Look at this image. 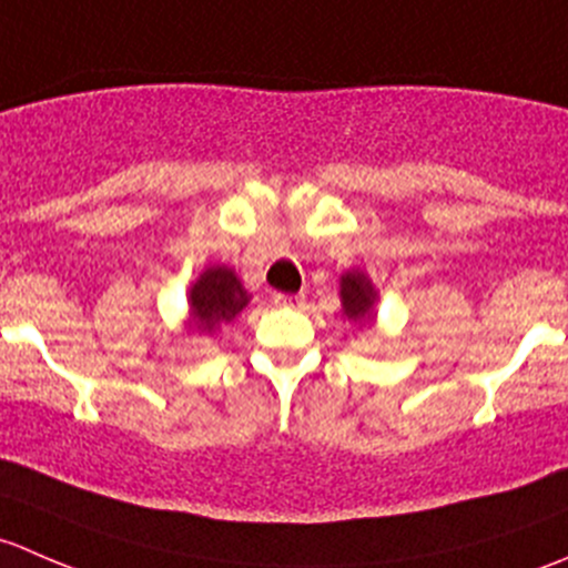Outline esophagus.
Returning a JSON list of instances; mask_svg holds the SVG:
<instances>
[{
	"instance_id": "1",
	"label": "esophagus",
	"mask_w": 568,
	"mask_h": 568,
	"mask_svg": "<svg viewBox=\"0 0 568 568\" xmlns=\"http://www.w3.org/2000/svg\"><path fill=\"white\" fill-rule=\"evenodd\" d=\"M305 296L302 294H274V305L280 307H302Z\"/></svg>"
}]
</instances>
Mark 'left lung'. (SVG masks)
Returning <instances> with one entry per match:
<instances>
[{"instance_id":"left-lung-1","label":"left lung","mask_w":568,"mask_h":568,"mask_svg":"<svg viewBox=\"0 0 568 568\" xmlns=\"http://www.w3.org/2000/svg\"><path fill=\"white\" fill-rule=\"evenodd\" d=\"M341 305L348 321H374V305H376V288L365 272H346L341 277Z\"/></svg>"}]
</instances>
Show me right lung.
<instances>
[{
  "instance_id": "obj_1",
  "label": "right lung",
  "mask_w": 568,
  "mask_h": 568,
  "mask_svg": "<svg viewBox=\"0 0 568 568\" xmlns=\"http://www.w3.org/2000/svg\"><path fill=\"white\" fill-rule=\"evenodd\" d=\"M250 294L244 291L242 280L227 266H209L189 288V316L197 332L220 329L222 324H231L239 313L247 307Z\"/></svg>"
}]
</instances>
